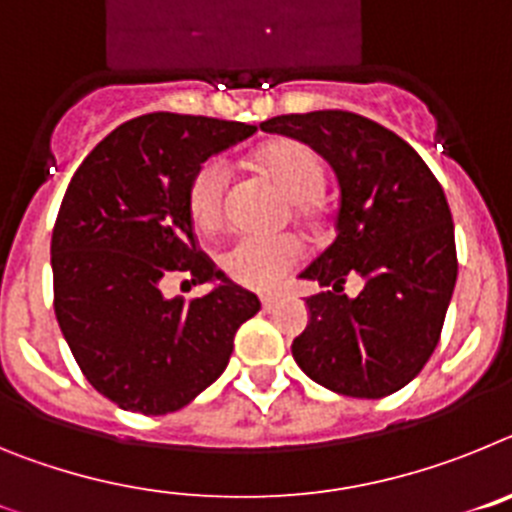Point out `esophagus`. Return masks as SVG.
Here are the masks:
<instances>
[{
    "mask_svg": "<svg viewBox=\"0 0 512 512\" xmlns=\"http://www.w3.org/2000/svg\"><path fill=\"white\" fill-rule=\"evenodd\" d=\"M261 307H264V312H271L274 307H277V297H271V295L261 297Z\"/></svg>",
    "mask_w": 512,
    "mask_h": 512,
    "instance_id": "34e87169",
    "label": "esophagus"
}]
</instances>
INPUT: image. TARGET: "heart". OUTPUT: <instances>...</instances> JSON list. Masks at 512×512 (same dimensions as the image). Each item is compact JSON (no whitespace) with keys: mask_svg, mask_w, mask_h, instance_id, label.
I'll return each mask as SVG.
<instances>
[{"mask_svg":"<svg viewBox=\"0 0 512 512\" xmlns=\"http://www.w3.org/2000/svg\"><path fill=\"white\" fill-rule=\"evenodd\" d=\"M251 164L271 184L287 194L300 217L312 215L315 197L323 192V158L295 138L269 140L251 153ZM230 176L223 161L210 158L194 169L187 187V210L200 230L223 223ZM302 248L295 238H238L225 251L223 269L233 282L251 289H269L300 261Z\"/></svg>","mask_w":512,"mask_h":512,"instance_id":"obj_1","label":"heart"}]
</instances>
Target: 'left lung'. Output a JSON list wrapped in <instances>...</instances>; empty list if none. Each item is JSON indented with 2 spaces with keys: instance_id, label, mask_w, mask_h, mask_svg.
Instances as JSON below:
<instances>
[{
  "instance_id": "1",
  "label": "left lung",
  "mask_w": 512,
  "mask_h": 512,
  "mask_svg": "<svg viewBox=\"0 0 512 512\" xmlns=\"http://www.w3.org/2000/svg\"><path fill=\"white\" fill-rule=\"evenodd\" d=\"M261 130L307 143L341 187L336 241L300 274L323 292L305 300L297 366L346 397L402 390L436 351L459 271L441 184L413 146L356 112L279 115ZM346 278L362 279L356 298L342 292Z\"/></svg>"
}]
</instances>
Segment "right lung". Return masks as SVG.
<instances>
[{
	"mask_svg": "<svg viewBox=\"0 0 512 512\" xmlns=\"http://www.w3.org/2000/svg\"><path fill=\"white\" fill-rule=\"evenodd\" d=\"M256 125L151 112L122 122L63 194L51 238L53 307L94 390L143 415L184 408L228 366L233 338L261 310L197 246L187 187L207 158ZM174 273L220 281L210 296L169 301Z\"/></svg>",
	"mask_w": 512,
	"mask_h": 512,
	"instance_id": "1",
	"label": "right lung"
}]
</instances>
